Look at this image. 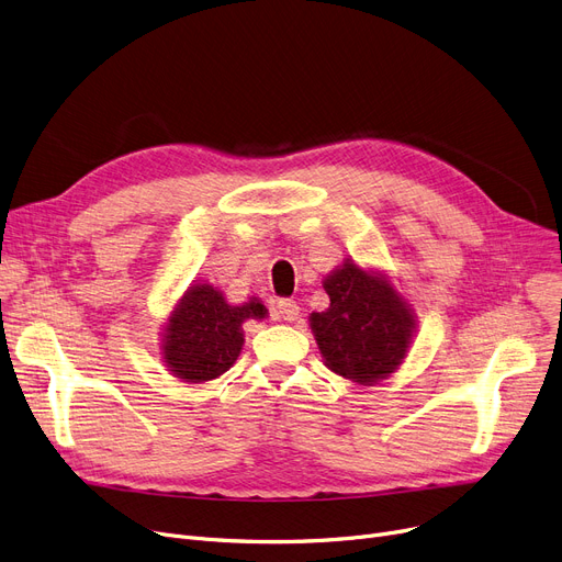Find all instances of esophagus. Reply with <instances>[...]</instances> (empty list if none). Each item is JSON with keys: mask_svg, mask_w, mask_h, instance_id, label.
Segmentation results:
<instances>
[{"mask_svg": "<svg viewBox=\"0 0 562 562\" xmlns=\"http://www.w3.org/2000/svg\"><path fill=\"white\" fill-rule=\"evenodd\" d=\"M273 314H276V318L291 323V321H296V318H299L301 307L296 305V301H289V299H284V301H278V303H276Z\"/></svg>", "mask_w": 562, "mask_h": 562, "instance_id": "obj_1", "label": "esophagus"}]
</instances>
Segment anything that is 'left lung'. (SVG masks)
<instances>
[{
	"label": "left lung",
	"instance_id": "8db88e82",
	"mask_svg": "<svg viewBox=\"0 0 562 562\" xmlns=\"http://www.w3.org/2000/svg\"><path fill=\"white\" fill-rule=\"evenodd\" d=\"M326 312H312L310 326L323 362L337 375L373 385L394 373L415 337V312L392 282L346 259L323 280Z\"/></svg>",
	"mask_w": 562,
	"mask_h": 562
}]
</instances>
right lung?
<instances>
[{
	"instance_id": "obj_1",
	"label": "right lung",
	"mask_w": 562,
	"mask_h": 562,
	"mask_svg": "<svg viewBox=\"0 0 562 562\" xmlns=\"http://www.w3.org/2000/svg\"><path fill=\"white\" fill-rule=\"evenodd\" d=\"M266 314L269 310L257 299L229 305L212 284L189 286L164 328L161 356L168 371L193 385L223 375L241 352L244 321H261Z\"/></svg>"
}]
</instances>
